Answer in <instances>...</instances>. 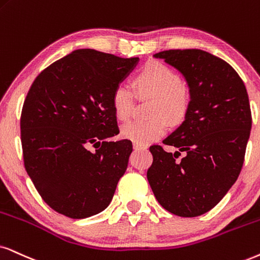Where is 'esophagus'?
Listing matches in <instances>:
<instances>
[{
	"label": "esophagus",
	"instance_id": "obj_1",
	"mask_svg": "<svg viewBox=\"0 0 260 260\" xmlns=\"http://www.w3.org/2000/svg\"><path fill=\"white\" fill-rule=\"evenodd\" d=\"M133 149H134V150H146L147 147H146L145 145H141V144L133 143Z\"/></svg>",
	"mask_w": 260,
	"mask_h": 260
}]
</instances>
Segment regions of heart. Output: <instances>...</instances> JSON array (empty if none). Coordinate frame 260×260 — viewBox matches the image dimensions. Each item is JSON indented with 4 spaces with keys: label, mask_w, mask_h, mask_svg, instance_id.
<instances>
[{
    "label": "heart",
    "mask_w": 260,
    "mask_h": 260,
    "mask_svg": "<svg viewBox=\"0 0 260 260\" xmlns=\"http://www.w3.org/2000/svg\"><path fill=\"white\" fill-rule=\"evenodd\" d=\"M137 93L141 98H153L147 121H132L121 128L124 139L137 144H147L158 140L168 131L170 122H180L188 110L190 92L172 68L159 61H150L134 79ZM134 90L127 84H119L111 96V106L116 117L126 121L134 107Z\"/></svg>",
    "instance_id": "obj_1"
}]
</instances>
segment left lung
<instances>
[{
    "label": "left lung",
    "instance_id": "obj_1",
    "mask_svg": "<svg viewBox=\"0 0 260 260\" xmlns=\"http://www.w3.org/2000/svg\"><path fill=\"white\" fill-rule=\"evenodd\" d=\"M153 57L185 77L190 102L181 126L163 140L179 151L151 146L147 180L164 209L196 217L215 208L241 172L252 127L247 90L234 68L210 52L166 50ZM181 152L185 156L177 161Z\"/></svg>",
    "mask_w": 260,
    "mask_h": 260
}]
</instances>
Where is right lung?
I'll return each mask as SVG.
<instances>
[{
    "instance_id": "1",
    "label": "right lung",
    "mask_w": 260,
    "mask_h": 260,
    "mask_svg": "<svg viewBox=\"0 0 260 260\" xmlns=\"http://www.w3.org/2000/svg\"><path fill=\"white\" fill-rule=\"evenodd\" d=\"M138 61L78 49L41 72L29 87L20 119L25 169L61 215L90 217L113 199L133 149L127 139L109 140L120 132L111 96Z\"/></svg>"
}]
</instances>
